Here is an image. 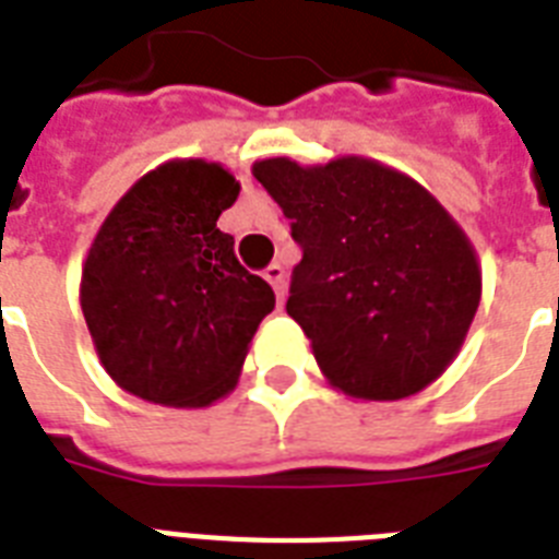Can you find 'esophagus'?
Instances as JSON below:
<instances>
[{
    "mask_svg": "<svg viewBox=\"0 0 559 559\" xmlns=\"http://www.w3.org/2000/svg\"><path fill=\"white\" fill-rule=\"evenodd\" d=\"M263 278L270 281L272 289H275L278 305H284V289H287V281H284V266H281V263H270V266L263 270Z\"/></svg>",
    "mask_w": 559,
    "mask_h": 559,
    "instance_id": "1",
    "label": "esophagus"
}]
</instances>
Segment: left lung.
Here are the masks:
<instances>
[{"mask_svg":"<svg viewBox=\"0 0 559 559\" xmlns=\"http://www.w3.org/2000/svg\"><path fill=\"white\" fill-rule=\"evenodd\" d=\"M252 174L305 252L287 313L333 389L403 400L438 380L481 301L478 254L450 211L366 156L328 165L278 156L254 162Z\"/></svg>","mask_w":559,"mask_h":559,"instance_id":"left-lung-1","label":"left lung"}]
</instances>
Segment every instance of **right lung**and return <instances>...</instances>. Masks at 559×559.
Instances as JSON below:
<instances>
[{"label":"right lung","mask_w":559,"mask_h":559,"mask_svg":"<svg viewBox=\"0 0 559 559\" xmlns=\"http://www.w3.org/2000/svg\"><path fill=\"white\" fill-rule=\"evenodd\" d=\"M240 182L174 159L112 205L83 261L81 310L100 366L135 397L202 408L237 385L275 293L235 258L217 217Z\"/></svg>","instance_id":"obj_1"}]
</instances>
